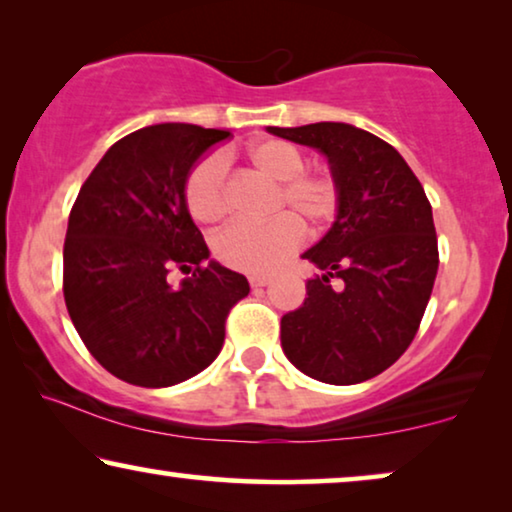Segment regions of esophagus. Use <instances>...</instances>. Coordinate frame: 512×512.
<instances>
[{
  "label": "esophagus",
  "mask_w": 512,
  "mask_h": 512,
  "mask_svg": "<svg viewBox=\"0 0 512 512\" xmlns=\"http://www.w3.org/2000/svg\"><path fill=\"white\" fill-rule=\"evenodd\" d=\"M248 280H250V287H255V290H257V287H266L271 283L269 276H250Z\"/></svg>",
  "instance_id": "1"
}]
</instances>
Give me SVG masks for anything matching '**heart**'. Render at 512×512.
Wrapping results in <instances>:
<instances>
[{
  "label": "heart",
  "instance_id": "1",
  "mask_svg": "<svg viewBox=\"0 0 512 512\" xmlns=\"http://www.w3.org/2000/svg\"><path fill=\"white\" fill-rule=\"evenodd\" d=\"M248 162L259 176L276 183L273 211L297 212L311 227L336 218L341 185L325 171H304L306 153L283 139H264L248 148ZM185 206L199 225H218L227 215V167L220 155H206L185 178ZM297 214V215H298ZM296 215V216H297ZM291 213H278L262 225L236 222L215 239L222 264L243 273H271L304 241V225Z\"/></svg>",
  "mask_w": 512,
  "mask_h": 512
}]
</instances>
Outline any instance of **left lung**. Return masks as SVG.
I'll list each match as a JSON object with an SVG mask.
<instances>
[{"mask_svg": "<svg viewBox=\"0 0 512 512\" xmlns=\"http://www.w3.org/2000/svg\"><path fill=\"white\" fill-rule=\"evenodd\" d=\"M266 129L325 153L341 185L334 225L301 255L322 276L306 283L304 306L283 315L280 343L306 376L362 383L390 369L420 329L438 271L431 204L376 134L345 122Z\"/></svg>", "mask_w": 512, "mask_h": 512, "instance_id": "1", "label": "left lung"}]
</instances>
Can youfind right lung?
I'll return each mask as SVG.
<instances>
[{"mask_svg": "<svg viewBox=\"0 0 512 512\" xmlns=\"http://www.w3.org/2000/svg\"><path fill=\"white\" fill-rule=\"evenodd\" d=\"M227 129L150 125L115 141L71 206L62 290L90 355L115 378L169 387L197 376L225 343L246 276L218 262L185 206L192 164ZM192 272L181 288L168 271Z\"/></svg>", "mask_w": 512, "mask_h": 512, "instance_id": "1", "label": "right lung"}]
</instances>
